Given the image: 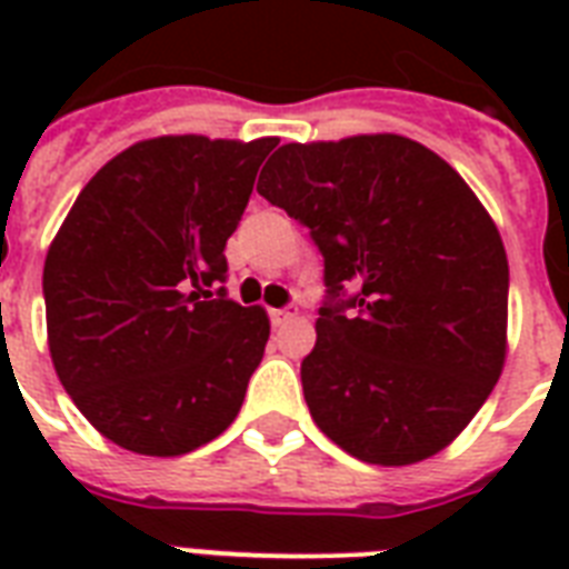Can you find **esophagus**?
<instances>
[{"mask_svg": "<svg viewBox=\"0 0 569 569\" xmlns=\"http://www.w3.org/2000/svg\"><path fill=\"white\" fill-rule=\"evenodd\" d=\"M295 316H298V312L292 310H271V325H274V328H283V325H289Z\"/></svg>", "mask_w": 569, "mask_h": 569, "instance_id": "esophagus-1", "label": "esophagus"}]
</instances>
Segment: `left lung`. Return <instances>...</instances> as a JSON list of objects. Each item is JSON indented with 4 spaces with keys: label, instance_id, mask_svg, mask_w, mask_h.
Here are the masks:
<instances>
[{
    "label": "left lung",
    "instance_id": "1",
    "mask_svg": "<svg viewBox=\"0 0 569 569\" xmlns=\"http://www.w3.org/2000/svg\"><path fill=\"white\" fill-rule=\"evenodd\" d=\"M257 191L325 257L328 301L301 363L316 425L380 467L446 449L505 366L508 257L481 200L405 136L283 144Z\"/></svg>",
    "mask_w": 569,
    "mask_h": 569
}]
</instances>
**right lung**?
<instances>
[{
	"label": "right lung",
	"instance_id": "obj_1",
	"mask_svg": "<svg viewBox=\"0 0 569 569\" xmlns=\"http://www.w3.org/2000/svg\"><path fill=\"white\" fill-rule=\"evenodd\" d=\"M277 138L138 141L93 173L43 266L49 355L88 422L173 458L230 428L268 316L227 298V239Z\"/></svg>",
	"mask_w": 569,
	"mask_h": 569
}]
</instances>
